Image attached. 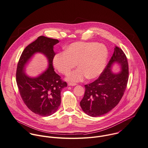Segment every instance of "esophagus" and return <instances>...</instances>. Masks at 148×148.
Instances as JSON below:
<instances>
[{
	"label": "esophagus",
	"instance_id": "esophagus-1",
	"mask_svg": "<svg viewBox=\"0 0 148 148\" xmlns=\"http://www.w3.org/2000/svg\"><path fill=\"white\" fill-rule=\"evenodd\" d=\"M68 85H69V86H75V85H77V84L69 82V83H68Z\"/></svg>",
	"mask_w": 148,
	"mask_h": 148
}]
</instances>
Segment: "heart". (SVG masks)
I'll use <instances>...</instances> for the list:
<instances>
[{
	"label": "heart",
	"instance_id": "b5f03b06",
	"mask_svg": "<svg viewBox=\"0 0 148 148\" xmlns=\"http://www.w3.org/2000/svg\"><path fill=\"white\" fill-rule=\"evenodd\" d=\"M109 56L108 49L96 42H75L65 48L64 52L56 53L52 59L53 67L61 74L67 75L76 66L67 79L78 82L99 77L104 71Z\"/></svg>",
	"mask_w": 148,
	"mask_h": 148
}]
</instances>
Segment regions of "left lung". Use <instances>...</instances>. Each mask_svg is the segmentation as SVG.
Wrapping results in <instances>:
<instances>
[{"label":"left lung","mask_w":148,"mask_h":148,"mask_svg":"<svg viewBox=\"0 0 148 148\" xmlns=\"http://www.w3.org/2000/svg\"><path fill=\"white\" fill-rule=\"evenodd\" d=\"M115 64L121 70L114 73L112 69ZM129 79V66L123 51L118 47L108 64L97 79L85 85V92L80 102L82 111L92 117L103 115L115 108L121 100Z\"/></svg>","instance_id":"1"}]
</instances>
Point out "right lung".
<instances>
[{
    "mask_svg": "<svg viewBox=\"0 0 148 148\" xmlns=\"http://www.w3.org/2000/svg\"><path fill=\"white\" fill-rule=\"evenodd\" d=\"M58 42L56 39L38 37L25 48L17 65L16 84L22 99L30 111L42 116L56 112L60 105V92L67 86L55 72L52 65L55 55L53 46ZM37 53L46 57L48 68L37 76L30 77L25 74V66Z\"/></svg>",
    "mask_w": 148,
    "mask_h": 148,
    "instance_id": "add662e5",
    "label": "right lung"
}]
</instances>
